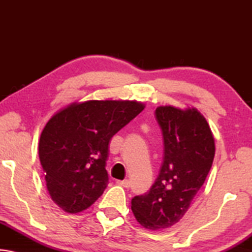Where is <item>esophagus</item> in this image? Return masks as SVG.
<instances>
[{"label": "esophagus", "mask_w": 252, "mask_h": 252, "mask_svg": "<svg viewBox=\"0 0 252 252\" xmlns=\"http://www.w3.org/2000/svg\"><path fill=\"white\" fill-rule=\"evenodd\" d=\"M117 183H118L119 186L125 187V188H130V186H131V182H130L129 180H123V181H121V180H118V181H117Z\"/></svg>", "instance_id": "obj_1"}]
</instances>
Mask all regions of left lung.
I'll list each match as a JSON object with an SVG mask.
<instances>
[{
	"instance_id": "obj_1",
	"label": "left lung",
	"mask_w": 252,
	"mask_h": 252,
	"mask_svg": "<svg viewBox=\"0 0 252 252\" xmlns=\"http://www.w3.org/2000/svg\"><path fill=\"white\" fill-rule=\"evenodd\" d=\"M157 121L163 135V162L149 192L131 201L138 222L148 230L178 223L210 171L216 147L208 122L195 108L160 105Z\"/></svg>"
}]
</instances>
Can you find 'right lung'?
<instances>
[{"label": "right lung", "instance_id": "1", "mask_svg": "<svg viewBox=\"0 0 252 252\" xmlns=\"http://www.w3.org/2000/svg\"><path fill=\"white\" fill-rule=\"evenodd\" d=\"M146 108L135 100L73 102L46 123L39 157L51 199L67 213L91 207L109 183L112 136Z\"/></svg>", "mask_w": 252, "mask_h": 252}]
</instances>
